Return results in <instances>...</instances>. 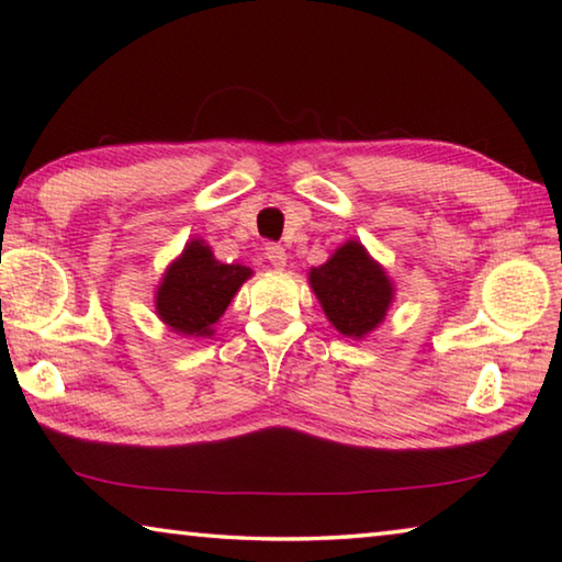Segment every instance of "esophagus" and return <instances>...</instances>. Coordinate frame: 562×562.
Here are the masks:
<instances>
[{"mask_svg": "<svg viewBox=\"0 0 562 562\" xmlns=\"http://www.w3.org/2000/svg\"><path fill=\"white\" fill-rule=\"evenodd\" d=\"M265 258H268L272 262V268H278V270H282L284 265H288V252H284V247L278 243H270L268 247H265Z\"/></svg>", "mask_w": 562, "mask_h": 562, "instance_id": "obj_1", "label": "esophagus"}]
</instances>
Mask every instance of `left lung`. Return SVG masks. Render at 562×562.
Instances as JSON below:
<instances>
[{
	"label": "left lung",
	"mask_w": 562,
	"mask_h": 562,
	"mask_svg": "<svg viewBox=\"0 0 562 562\" xmlns=\"http://www.w3.org/2000/svg\"><path fill=\"white\" fill-rule=\"evenodd\" d=\"M310 288L335 329L355 339L382 325L394 300L392 280L357 240H347L325 265L312 268Z\"/></svg>",
	"instance_id": "left-lung-1"
}]
</instances>
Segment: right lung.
I'll use <instances>...</instances> for the list:
<instances>
[{"label":"right lung","instance_id":"right-lung-1","mask_svg":"<svg viewBox=\"0 0 562 562\" xmlns=\"http://www.w3.org/2000/svg\"><path fill=\"white\" fill-rule=\"evenodd\" d=\"M247 278H252L250 268L217 262L203 240H190L158 284V317L176 335L211 337Z\"/></svg>","mask_w":562,"mask_h":562}]
</instances>
